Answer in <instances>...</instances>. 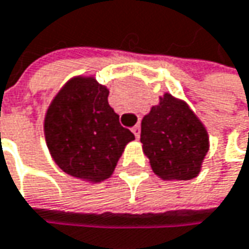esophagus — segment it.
<instances>
[{
  "label": "esophagus",
  "mask_w": 249,
  "mask_h": 249,
  "mask_svg": "<svg viewBox=\"0 0 249 249\" xmlns=\"http://www.w3.org/2000/svg\"><path fill=\"white\" fill-rule=\"evenodd\" d=\"M140 130H142V129H140V124H136V126H133V127H131V131L134 133L136 139H139V137H140Z\"/></svg>",
  "instance_id": "34e87169"
}]
</instances>
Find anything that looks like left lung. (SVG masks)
Instances as JSON below:
<instances>
[{
    "label": "left lung",
    "mask_w": 249,
    "mask_h": 249,
    "mask_svg": "<svg viewBox=\"0 0 249 249\" xmlns=\"http://www.w3.org/2000/svg\"><path fill=\"white\" fill-rule=\"evenodd\" d=\"M140 142L154 174L164 180L193 179L209 151L205 124L185 101L168 92L142 120Z\"/></svg>",
    "instance_id": "left-lung-1"
}]
</instances>
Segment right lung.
Masks as SVG:
<instances>
[{
    "mask_svg": "<svg viewBox=\"0 0 249 249\" xmlns=\"http://www.w3.org/2000/svg\"><path fill=\"white\" fill-rule=\"evenodd\" d=\"M109 89L93 77H74L53 98L44 116V139L60 169L77 179H107L134 140L109 106Z\"/></svg>",
    "mask_w": 249,
    "mask_h": 249,
    "instance_id": "add662e5",
    "label": "right lung"
}]
</instances>
